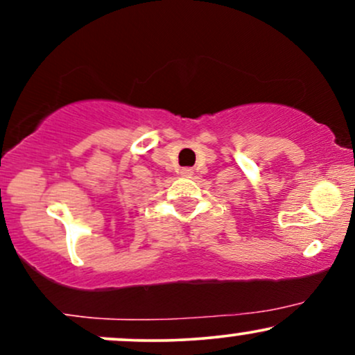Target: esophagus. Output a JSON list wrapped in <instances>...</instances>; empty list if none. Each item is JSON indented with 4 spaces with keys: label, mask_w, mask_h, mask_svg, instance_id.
Listing matches in <instances>:
<instances>
[{
    "label": "esophagus",
    "mask_w": 355,
    "mask_h": 355,
    "mask_svg": "<svg viewBox=\"0 0 355 355\" xmlns=\"http://www.w3.org/2000/svg\"><path fill=\"white\" fill-rule=\"evenodd\" d=\"M191 173H193V170H191V168H182L180 170V175H183V177H190Z\"/></svg>",
    "instance_id": "obj_1"
}]
</instances>
